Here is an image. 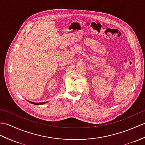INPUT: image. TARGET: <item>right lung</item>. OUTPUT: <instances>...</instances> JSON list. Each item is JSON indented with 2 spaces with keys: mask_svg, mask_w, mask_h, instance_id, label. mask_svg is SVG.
<instances>
[{
  "mask_svg": "<svg viewBox=\"0 0 145 145\" xmlns=\"http://www.w3.org/2000/svg\"><path fill=\"white\" fill-rule=\"evenodd\" d=\"M28 101L31 104H35V105H39V104H45L47 102H45V103H33V102H31V101Z\"/></svg>",
  "mask_w": 145,
  "mask_h": 145,
  "instance_id": "1",
  "label": "right lung"
}]
</instances>
